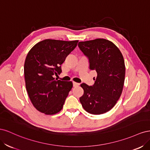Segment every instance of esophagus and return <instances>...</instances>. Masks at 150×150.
Listing matches in <instances>:
<instances>
[{"mask_svg":"<svg viewBox=\"0 0 150 150\" xmlns=\"http://www.w3.org/2000/svg\"><path fill=\"white\" fill-rule=\"evenodd\" d=\"M79 85V83H76V82H73V86L74 87H76V86H78Z\"/></svg>","mask_w":150,"mask_h":150,"instance_id":"esophagus-1","label":"esophagus"}]
</instances>
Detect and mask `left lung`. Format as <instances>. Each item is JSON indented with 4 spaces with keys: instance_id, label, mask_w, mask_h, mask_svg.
<instances>
[{
    "instance_id": "left-lung-1",
    "label": "left lung",
    "mask_w": 150,
    "mask_h": 150,
    "mask_svg": "<svg viewBox=\"0 0 150 150\" xmlns=\"http://www.w3.org/2000/svg\"><path fill=\"white\" fill-rule=\"evenodd\" d=\"M78 46L88 57L90 69L97 72L93 86L81 84L84 94L80 102L90 114H103L115 106L121 95L125 77L123 56L115 44L104 39L79 42Z\"/></svg>"
}]
</instances>
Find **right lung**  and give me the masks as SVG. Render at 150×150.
<instances>
[{"mask_svg": "<svg viewBox=\"0 0 150 150\" xmlns=\"http://www.w3.org/2000/svg\"><path fill=\"white\" fill-rule=\"evenodd\" d=\"M78 40L45 39L31 48L24 63L25 88L33 106L45 115L59 112L72 88L71 81L56 80L61 65Z\"/></svg>", "mask_w": 150, "mask_h": 150, "instance_id": "right-lung-1", "label": "right lung"}]
</instances>
